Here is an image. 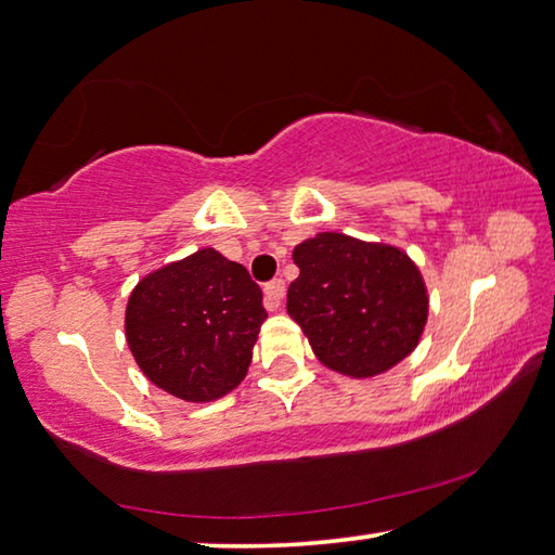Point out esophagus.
<instances>
[{
    "instance_id": "1",
    "label": "esophagus",
    "mask_w": 555,
    "mask_h": 555,
    "mask_svg": "<svg viewBox=\"0 0 555 555\" xmlns=\"http://www.w3.org/2000/svg\"><path fill=\"white\" fill-rule=\"evenodd\" d=\"M283 297H285V280H270L266 285V309L268 312H278L280 305H283Z\"/></svg>"
}]
</instances>
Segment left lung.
<instances>
[{"instance_id": "left-lung-1", "label": "left lung", "mask_w": 555, "mask_h": 555, "mask_svg": "<svg viewBox=\"0 0 555 555\" xmlns=\"http://www.w3.org/2000/svg\"><path fill=\"white\" fill-rule=\"evenodd\" d=\"M293 260L299 278L287 289V314L326 367L373 377L420 344L429 297L400 248L324 231L299 243Z\"/></svg>"}]
</instances>
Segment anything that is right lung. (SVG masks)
<instances>
[{
	"mask_svg": "<svg viewBox=\"0 0 555 555\" xmlns=\"http://www.w3.org/2000/svg\"><path fill=\"white\" fill-rule=\"evenodd\" d=\"M266 319L248 270L202 248L133 287L126 341L160 390L188 402H214L246 377Z\"/></svg>",
	"mask_w": 555,
	"mask_h": 555,
	"instance_id": "obj_1",
	"label": "right lung"
}]
</instances>
